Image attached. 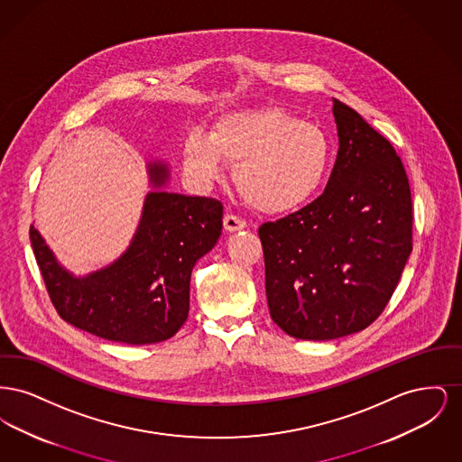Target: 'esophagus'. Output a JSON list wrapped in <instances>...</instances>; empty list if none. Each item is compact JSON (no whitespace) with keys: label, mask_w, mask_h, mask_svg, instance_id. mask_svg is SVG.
Returning a JSON list of instances; mask_svg holds the SVG:
<instances>
[{"label":"esophagus","mask_w":462,"mask_h":462,"mask_svg":"<svg viewBox=\"0 0 462 462\" xmlns=\"http://www.w3.org/2000/svg\"><path fill=\"white\" fill-rule=\"evenodd\" d=\"M245 221L239 218V217H236V215H226L225 218H223V226H225V230L226 232H237V230H242V228H245Z\"/></svg>","instance_id":"1"}]
</instances>
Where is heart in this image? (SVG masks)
Here are the masks:
<instances>
[{"mask_svg":"<svg viewBox=\"0 0 462 462\" xmlns=\"http://www.w3.org/2000/svg\"><path fill=\"white\" fill-rule=\"evenodd\" d=\"M330 161L326 132L281 107L242 110L218 119L211 134L189 133L183 166L198 185L220 181L225 162L236 166V185L253 208L289 213L322 187Z\"/></svg>","mask_w":462,"mask_h":462,"instance_id":"heart-1","label":"heart"}]
</instances>
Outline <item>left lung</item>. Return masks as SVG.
<instances>
[{"instance_id":"1","label":"left lung","mask_w":462,"mask_h":462,"mask_svg":"<svg viewBox=\"0 0 462 462\" xmlns=\"http://www.w3.org/2000/svg\"><path fill=\"white\" fill-rule=\"evenodd\" d=\"M332 100L339 149L324 194L258 230L270 317L289 336L310 341L369 328L412 251L402 159L356 110Z\"/></svg>"}]
</instances>
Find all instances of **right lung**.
I'll use <instances>...</instances> for the list:
<instances>
[{
  "mask_svg": "<svg viewBox=\"0 0 462 462\" xmlns=\"http://www.w3.org/2000/svg\"><path fill=\"white\" fill-rule=\"evenodd\" d=\"M147 170L155 190L145 198L132 244L102 270L74 277L57 263L34 225L29 228L44 286L60 319L126 345L166 341L185 324L192 268L215 247L223 226L220 200L157 190L170 178L168 166L151 162Z\"/></svg>",
  "mask_w": 462,
  "mask_h": 462,
  "instance_id": "right-lung-1",
  "label": "right lung"
}]
</instances>
